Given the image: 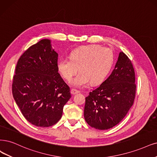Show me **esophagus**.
<instances>
[{"label":"esophagus","mask_w":157,"mask_h":157,"mask_svg":"<svg viewBox=\"0 0 157 157\" xmlns=\"http://www.w3.org/2000/svg\"><path fill=\"white\" fill-rule=\"evenodd\" d=\"M78 93H79V90H75V89H71V94H72L74 95V94H78Z\"/></svg>","instance_id":"obj_1"}]
</instances>
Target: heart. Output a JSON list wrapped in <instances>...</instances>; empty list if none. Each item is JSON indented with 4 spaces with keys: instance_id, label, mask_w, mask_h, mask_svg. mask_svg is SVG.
I'll return each mask as SVG.
<instances>
[{
    "instance_id": "heart-1",
    "label": "heart",
    "mask_w": 157,
    "mask_h": 157,
    "mask_svg": "<svg viewBox=\"0 0 157 157\" xmlns=\"http://www.w3.org/2000/svg\"><path fill=\"white\" fill-rule=\"evenodd\" d=\"M114 63L113 51L100 45L83 46L71 52V59L62 57L57 61V68L71 84L78 88H83L90 82L93 85L101 83L105 79Z\"/></svg>"
}]
</instances>
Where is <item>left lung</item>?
<instances>
[{
  "mask_svg": "<svg viewBox=\"0 0 157 157\" xmlns=\"http://www.w3.org/2000/svg\"><path fill=\"white\" fill-rule=\"evenodd\" d=\"M131 60L120 52L108 78L85 98L84 118L90 127L111 129L123 120L134 102L136 85Z\"/></svg>",
  "mask_w": 157,
  "mask_h": 157,
  "instance_id": "8db88e82",
  "label": "left lung"
}]
</instances>
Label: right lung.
Instances as JSON below:
<instances>
[{
  "label": "right lung",
  "instance_id": "add662e5",
  "mask_svg": "<svg viewBox=\"0 0 157 157\" xmlns=\"http://www.w3.org/2000/svg\"><path fill=\"white\" fill-rule=\"evenodd\" d=\"M57 59L51 40L44 39L26 50L17 64L13 96L24 117L37 127L56 124L71 98L69 86L58 72Z\"/></svg>",
  "mask_w": 157,
  "mask_h": 157
}]
</instances>
